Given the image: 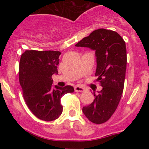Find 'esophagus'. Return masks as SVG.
<instances>
[{
	"label": "esophagus",
	"mask_w": 149,
	"mask_h": 149,
	"mask_svg": "<svg viewBox=\"0 0 149 149\" xmlns=\"http://www.w3.org/2000/svg\"><path fill=\"white\" fill-rule=\"evenodd\" d=\"M85 90H86V89L81 86H76L75 87H74V91L77 92V93H83V92H84Z\"/></svg>",
	"instance_id": "1"
}]
</instances>
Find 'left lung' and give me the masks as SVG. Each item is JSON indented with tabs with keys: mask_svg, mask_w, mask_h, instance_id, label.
Instances as JSON below:
<instances>
[{
	"mask_svg": "<svg viewBox=\"0 0 149 149\" xmlns=\"http://www.w3.org/2000/svg\"><path fill=\"white\" fill-rule=\"evenodd\" d=\"M95 51L97 68L95 76L102 89L93 93V103L83 107L84 115L90 122L102 124L115 113L122 97L127 67L125 42L116 31L98 29L75 45Z\"/></svg>",
	"mask_w": 149,
	"mask_h": 149,
	"instance_id": "8db88e82",
	"label": "left lung"
}]
</instances>
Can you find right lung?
<instances>
[{
	"mask_svg": "<svg viewBox=\"0 0 149 149\" xmlns=\"http://www.w3.org/2000/svg\"><path fill=\"white\" fill-rule=\"evenodd\" d=\"M60 54V51L27 50L19 63V83L26 104L38 119L46 122L59 118L63 109L60 99L74 91L71 86H52Z\"/></svg>",
	"mask_w": 149,
	"mask_h": 149,
	"instance_id": "right-lung-1",
	"label": "right lung"
}]
</instances>
